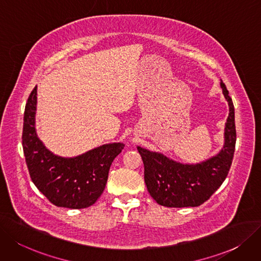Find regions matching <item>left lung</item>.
I'll use <instances>...</instances> for the list:
<instances>
[{"mask_svg":"<svg viewBox=\"0 0 261 261\" xmlns=\"http://www.w3.org/2000/svg\"><path fill=\"white\" fill-rule=\"evenodd\" d=\"M223 94L229 116L225 124V143L221 152L199 164H181L162 153L137 147L144 166V182L153 199L168 207L198 206L205 202L225 181L233 159L237 133L234 107L225 83Z\"/></svg>","mask_w":261,"mask_h":261,"instance_id":"obj_1","label":"left lung"}]
</instances>
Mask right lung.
<instances>
[{
	"label": "right lung",
	"instance_id": "obj_1",
	"mask_svg": "<svg viewBox=\"0 0 261 261\" xmlns=\"http://www.w3.org/2000/svg\"><path fill=\"white\" fill-rule=\"evenodd\" d=\"M37 87L28 98L22 132V147L29 173L47 199L57 206L83 209L102 194L113 160L124 149L121 142L100 145L76 158H61L39 140L35 129Z\"/></svg>",
	"mask_w": 261,
	"mask_h": 261
}]
</instances>
